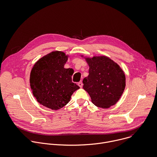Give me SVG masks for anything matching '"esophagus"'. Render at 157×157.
<instances>
[{"instance_id": "esophagus-1", "label": "esophagus", "mask_w": 157, "mask_h": 157, "mask_svg": "<svg viewBox=\"0 0 157 157\" xmlns=\"http://www.w3.org/2000/svg\"><path fill=\"white\" fill-rule=\"evenodd\" d=\"M78 85L81 88L82 87V86H83V84H82V81H79L78 83Z\"/></svg>"}]
</instances>
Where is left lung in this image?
<instances>
[{
  "label": "left lung",
  "mask_w": 157,
  "mask_h": 157,
  "mask_svg": "<svg viewBox=\"0 0 157 157\" xmlns=\"http://www.w3.org/2000/svg\"><path fill=\"white\" fill-rule=\"evenodd\" d=\"M89 76L83 79V89L97 107L108 108L120 99L125 87V76L119 65L106 56L86 58Z\"/></svg>",
  "instance_id": "1"
}]
</instances>
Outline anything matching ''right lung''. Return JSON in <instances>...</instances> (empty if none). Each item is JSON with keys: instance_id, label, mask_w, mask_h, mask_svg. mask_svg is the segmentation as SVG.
Returning <instances> with one entry per match:
<instances>
[{"instance_id": "right-lung-1", "label": "right lung", "mask_w": 157, "mask_h": 157, "mask_svg": "<svg viewBox=\"0 0 157 157\" xmlns=\"http://www.w3.org/2000/svg\"><path fill=\"white\" fill-rule=\"evenodd\" d=\"M68 56L62 51H53L39 59L30 75L33 96L44 106L57 110L65 106L79 87L71 80L72 68H65Z\"/></svg>"}]
</instances>
